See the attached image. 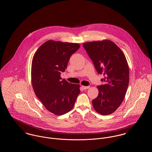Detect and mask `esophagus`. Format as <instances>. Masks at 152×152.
<instances>
[{"label":"esophagus","mask_w":152,"mask_h":152,"mask_svg":"<svg viewBox=\"0 0 152 152\" xmlns=\"http://www.w3.org/2000/svg\"><path fill=\"white\" fill-rule=\"evenodd\" d=\"M81 87H82V88H83V89H87L89 88V86H82Z\"/></svg>","instance_id":"esophagus-1"}]
</instances>
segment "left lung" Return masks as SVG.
<instances>
[{"mask_svg":"<svg viewBox=\"0 0 152 152\" xmlns=\"http://www.w3.org/2000/svg\"><path fill=\"white\" fill-rule=\"evenodd\" d=\"M104 84L98 86L99 95L92 100L94 110L108 115L118 108L125 96L129 85V70L122 51L113 42L105 40L83 44Z\"/></svg>","mask_w":152,"mask_h":152,"instance_id":"8db88e82","label":"left lung"}]
</instances>
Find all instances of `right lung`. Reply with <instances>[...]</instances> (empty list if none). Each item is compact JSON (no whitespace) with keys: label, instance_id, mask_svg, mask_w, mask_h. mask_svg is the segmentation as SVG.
I'll use <instances>...</instances> for the list:
<instances>
[{"label":"right lung","instance_id":"1","mask_svg":"<svg viewBox=\"0 0 152 152\" xmlns=\"http://www.w3.org/2000/svg\"><path fill=\"white\" fill-rule=\"evenodd\" d=\"M79 44L49 40L36 51L32 61L31 79L37 98L46 109L63 115L73 108L80 92V85L61 80L69 58Z\"/></svg>","mask_w":152,"mask_h":152}]
</instances>
